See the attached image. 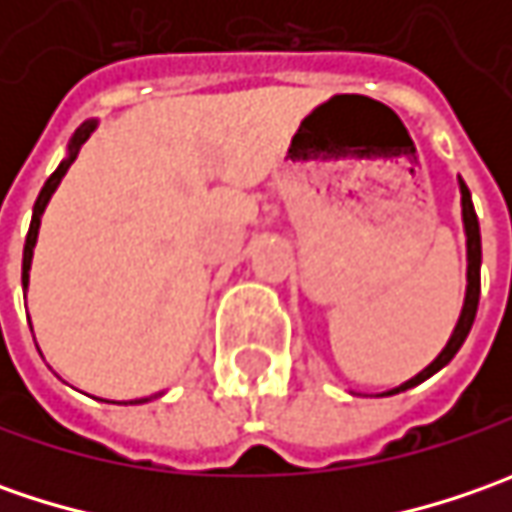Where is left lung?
<instances>
[{"mask_svg":"<svg viewBox=\"0 0 512 512\" xmlns=\"http://www.w3.org/2000/svg\"><path fill=\"white\" fill-rule=\"evenodd\" d=\"M459 193H462V225L464 239H467V290H464V305L462 313H459V322H456L450 339H447V344L442 347V353L427 364L422 373H416L413 379H407V382L399 384V387H393V390H384L382 396H393V393L410 390V387L422 384L424 379H430L433 373H439L444 364L459 353V347H462L464 339H467V333H470V327H473L476 310H479V293H482V233H479V219H476V210H473L470 190L464 185L462 176H459Z\"/></svg>","mask_w":512,"mask_h":512,"instance_id":"left-lung-1","label":"left lung"}]
</instances>
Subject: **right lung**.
Segmentation results:
<instances>
[{
    "label": "right lung",
    "mask_w": 512,
    "mask_h": 512,
    "mask_svg": "<svg viewBox=\"0 0 512 512\" xmlns=\"http://www.w3.org/2000/svg\"><path fill=\"white\" fill-rule=\"evenodd\" d=\"M96 125H99V119H88V122H82L79 128H76V133L70 136L68 142V156L59 162V168L50 173V179L45 182V187L39 190V199H36V205H33V219H30V230H28V239H25V253H22V290L28 293V282H30V262H33V247H36V239H39V225H42V213H45V207H48L50 196L56 193V187H59V182L65 179V173H68V168L73 165V159L79 156V150H82V145L90 139V133L96 130ZM156 396H162V393H156ZM153 399V396H150ZM150 399H133V402H122V404H145L150 402Z\"/></svg>",
    "instance_id": "obj_1"
}]
</instances>
